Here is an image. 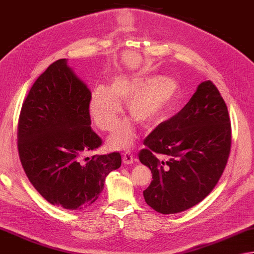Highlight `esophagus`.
I'll list each match as a JSON object with an SVG mask.
<instances>
[{"label":"esophagus","mask_w":254,"mask_h":254,"mask_svg":"<svg viewBox=\"0 0 254 254\" xmlns=\"http://www.w3.org/2000/svg\"><path fill=\"white\" fill-rule=\"evenodd\" d=\"M123 163H125V164H132L133 163V156L130 151H127L124 153Z\"/></svg>","instance_id":"1"}]
</instances>
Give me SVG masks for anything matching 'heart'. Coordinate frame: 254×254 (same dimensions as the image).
<instances>
[{
	"label": "heart",
	"mask_w": 254,
	"mask_h": 254,
	"mask_svg": "<svg viewBox=\"0 0 254 254\" xmlns=\"http://www.w3.org/2000/svg\"><path fill=\"white\" fill-rule=\"evenodd\" d=\"M178 85L168 77L153 80L151 76H116L108 87L96 86L90 97V115L95 125L104 131L116 126L122 112L121 103H127V112L141 125L156 122L174 101ZM134 139V129L129 121L117 126L110 138L113 149H126Z\"/></svg>",
	"instance_id": "1"
}]
</instances>
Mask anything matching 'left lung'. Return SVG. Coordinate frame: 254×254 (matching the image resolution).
<instances>
[{"label": "left lung", "instance_id": "obj_1", "mask_svg": "<svg viewBox=\"0 0 254 254\" xmlns=\"http://www.w3.org/2000/svg\"><path fill=\"white\" fill-rule=\"evenodd\" d=\"M143 144L138 156L152 173L143 190L151 208L177 214L203 200L218 183L231 149L228 110L213 82H201L188 104L160 124Z\"/></svg>", "mask_w": 254, "mask_h": 254}]
</instances>
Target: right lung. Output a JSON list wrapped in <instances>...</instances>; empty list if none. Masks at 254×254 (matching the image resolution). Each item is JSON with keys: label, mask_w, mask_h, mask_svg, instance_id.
<instances>
[{"label": "right lung", "mask_w": 254, "mask_h": 254, "mask_svg": "<svg viewBox=\"0 0 254 254\" xmlns=\"http://www.w3.org/2000/svg\"><path fill=\"white\" fill-rule=\"evenodd\" d=\"M90 97L66 59H59L35 81L18 118V154L29 182L50 204L69 210L90 207L122 164L120 152L81 162L102 144L90 126Z\"/></svg>", "instance_id": "right-lung-1"}]
</instances>
